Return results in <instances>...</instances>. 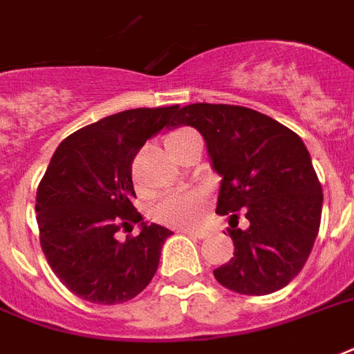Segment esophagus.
Listing matches in <instances>:
<instances>
[{
	"instance_id": "1",
	"label": "esophagus",
	"mask_w": 354,
	"mask_h": 354,
	"mask_svg": "<svg viewBox=\"0 0 354 354\" xmlns=\"http://www.w3.org/2000/svg\"><path fill=\"white\" fill-rule=\"evenodd\" d=\"M180 233H187V235H190V237H196V239L209 237V231L207 230H183Z\"/></svg>"
}]
</instances>
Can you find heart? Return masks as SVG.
Instances as JSON below:
<instances>
[{
  "mask_svg": "<svg viewBox=\"0 0 354 354\" xmlns=\"http://www.w3.org/2000/svg\"><path fill=\"white\" fill-rule=\"evenodd\" d=\"M190 130H175L167 134L166 147L180 136L188 134ZM207 207V196L201 190L188 188V190H175L162 196L153 207V218L160 224L171 227H192L201 220Z\"/></svg>",
  "mask_w": 354,
  "mask_h": 354,
  "instance_id": "heart-1",
  "label": "heart"
}]
</instances>
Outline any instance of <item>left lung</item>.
<instances>
[{
  "mask_svg": "<svg viewBox=\"0 0 354 354\" xmlns=\"http://www.w3.org/2000/svg\"><path fill=\"white\" fill-rule=\"evenodd\" d=\"M188 124L207 143L212 169L222 177L218 214L244 209L250 225H231L235 254L214 270L224 288L268 295L299 274L321 224L323 192L306 145L272 117L243 106L188 104L171 127Z\"/></svg>",
  "mask_w": 354,
  "mask_h": 354,
  "instance_id": "1",
  "label": "left lung"
}]
</instances>
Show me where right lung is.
I'll use <instances>...</instances> for the list:
<instances>
[{"instance_id": "add662e5", "label": "right lung", "mask_w": 354, "mask_h": 354, "mask_svg": "<svg viewBox=\"0 0 354 354\" xmlns=\"http://www.w3.org/2000/svg\"><path fill=\"white\" fill-rule=\"evenodd\" d=\"M177 108L119 111L55 149L37 188L39 237L48 265L80 299L121 304L153 280L171 231L145 224L132 205V162L149 138L169 127ZM132 223L140 224V235L117 241L116 231Z\"/></svg>"}]
</instances>
